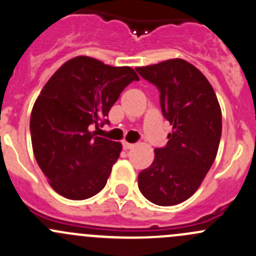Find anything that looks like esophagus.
Instances as JSON below:
<instances>
[{
    "label": "esophagus",
    "instance_id": "34e87169",
    "mask_svg": "<svg viewBox=\"0 0 256 256\" xmlns=\"http://www.w3.org/2000/svg\"><path fill=\"white\" fill-rule=\"evenodd\" d=\"M122 147H124V150H130V148H132L134 144H132L126 142V141H124V142H122Z\"/></svg>",
    "mask_w": 256,
    "mask_h": 256
}]
</instances>
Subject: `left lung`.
<instances>
[{
    "label": "left lung",
    "instance_id": "obj_1",
    "mask_svg": "<svg viewBox=\"0 0 256 256\" xmlns=\"http://www.w3.org/2000/svg\"><path fill=\"white\" fill-rule=\"evenodd\" d=\"M160 92L164 118L172 134L154 160L138 174L141 193L157 206L188 200L210 170L222 136V112L207 78L188 62L170 59L136 68Z\"/></svg>",
    "mask_w": 256,
    "mask_h": 256
}]
</instances>
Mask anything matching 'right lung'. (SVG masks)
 Here are the masks:
<instances>
[{
    "label": "right lung",
    "mask_w": 256,
    "mask_h": 256,
    "mask_svg": "<svg viewBox=\"0 0 256 256\" xmlns=\"http://www.w3.org/2000/svg\"><path fill=\"white\" fill-rule=\"evenodd\" d=\"M134 80L138 76L130 66L76 56L44 85L30 114V138L36 161L56 193L82 200L105 187L122 146L90 130L110 124L108 114Z\"/></svg>",
    "instance_id": "1"
}]
</instances>
